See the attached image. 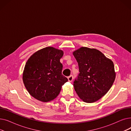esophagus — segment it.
<instances>
[{"mask_svg":"<svg viewBox=\"0 0 131 131\" xmlns=\"http://www.w3.org/2000/svg\"><path fill=\"white\" fill-rule=\"evenodd\" d=\"M73 75H70V76L68 77V80L69 82H72L73 81Z\"/></svg>","mask_w":131,"mask_h":131,"instance_id":"1","label":"esophagus"}]
</instances>
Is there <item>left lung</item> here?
Wrapping results in <instances>:
<instances>
[{"label": "left lung", "mask_w": 131, "mask_h": 131, "mask_svg": "<svg viewBox=\"0 0 131 131\" xmlns=\"http://www.w3.org/2000/svg\"><path fill=\"white\" fill-rule=\"evenodd\" d=\"M80 73L73 82L79 97L85 102L100 99L109 90L115 79L114 65L101 52L81 47L75 51Z\"/></svg>", "instance_id": "8db88e82"}]
</instances>
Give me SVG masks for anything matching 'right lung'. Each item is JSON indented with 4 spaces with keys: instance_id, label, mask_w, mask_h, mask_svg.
<instances>
[{
    "instance_id": "1",
    "label": "right lung",
    "mask_w": 131,
    "mask_h": 131,
    "mask_svg": "<svg viewBox=\"0 0 131 131\" xmlns=\"http://www.w3.org/2000/svg\"><path fill=\"white\" fill-rule=\"evenodd\" d=\"M63 51L53 47L41 49L26 63L23 80L27 91L36 99L48 102L56 98L68 79L62 74L60 59Z\"/></svg>"
}]
</instances>
